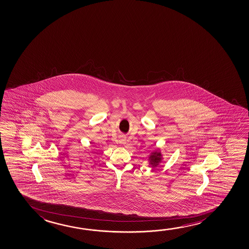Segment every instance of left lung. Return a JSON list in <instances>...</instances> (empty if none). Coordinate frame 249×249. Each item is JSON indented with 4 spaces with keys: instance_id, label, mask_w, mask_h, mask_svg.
Instances as JSON below:
<instances>
[{
    "instance_id": "obj_1",
    "label": "left lung",
    "mask_w": 249,
    "mask_h": 249,
    "mask_svg": "<svg viewBox=\"0 0 249 249\" xmlns=\"http://www.w3.org/2000/svg\"><path fill=\"white\" fill-rule=\"evenodd\" d=\"M150 165L152 167H156L159 165L160 162L161 161V155L160 152H155L154 155L150 156Z\"/></svg>"
}]
</instances>
